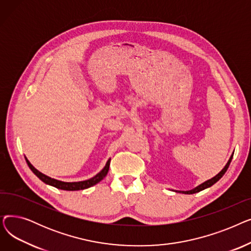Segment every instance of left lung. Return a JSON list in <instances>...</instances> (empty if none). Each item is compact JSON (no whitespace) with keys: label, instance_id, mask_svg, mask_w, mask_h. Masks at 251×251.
<instances>
[{"label":"left lung","instance_id":"8db88e82","mask_svg":"<svg viewBox=\"0 0 251 251\" xmlns=\"http://www.w3.org/2000/svg\"><path fill=\"white\" fill-rule=\"evenodd\" d=\"M232 157H233V154L231 155V157L229 159L228 163L226 164V166L224 167V169L221 171V172H220L218 175H216L214 178H212V179H209V180L203 182L202 184H201V185L195 187L194 189H191V190H188V191H176V192H181V193H185V194H193V193L200 192V191H201V190H203V189H205V188H208V187H210L212 185H214V184H215L216 182H218V181L224 176V174L226 173V171L228 170V168H229V166H230V163H231V161H232Z\"/></svg>","mask_w":251,"mask_h":251}]
</instances>
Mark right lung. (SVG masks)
<instances>
[{"mask_svg": "<svg viewBox=\"0 0 251 251\" xmlns=\"http://www.w3.org/2000/svg\"><path fill=\"white\" fill-rule=\"evenodd\" d=\"M26 163H27L28 167L30 168V170L32 171V172L41 179L44 183L46 184H49V185L50 186H54L58 189H62V190H68V191H74V190H81V189H86V188H89L91 186L96 185L97 183H99L100 181H101L105 176H107L108 172H109V168H110V162H111V159L108 160L107 164H105V166L103 167V169L100 171V173H98L95 177H92L88 180H85V181H80V182H63V181H59V180H56V179H52L43 173L39 172V171H37L30 163L29 161L26 159Z\"/></svg>", "mask_w": 251, "mask_h": 251, "instance_id": "add662e5", "label": "right lung"}]
</instances>
